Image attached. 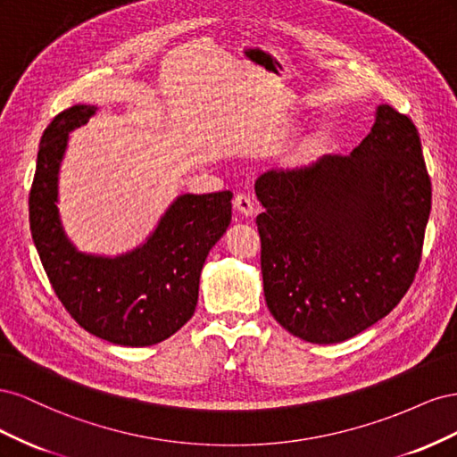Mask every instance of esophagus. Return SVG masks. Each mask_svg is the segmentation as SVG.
<instances>
[{"mask_svg":"<svg viewBox=\"0 0 457 457\" xmlns=\"http://www.w3.org/2000/svg\"><path fill=\"white\" fill-rule=\"evenodd\" d=\"M234 207H237V210L245 217H252L255 212V204L250 195H238L234 198Z\"/></svg>","mask_w":457,"mask_h":457,"instance_id":"esophagus-1","label":"esophagus"}]
</instances>
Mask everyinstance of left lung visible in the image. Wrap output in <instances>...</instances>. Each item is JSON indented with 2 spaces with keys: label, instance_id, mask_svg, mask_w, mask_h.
Returning <instances> with one entry per match:
<instances>
[{
  "label": "left lung",
  "instance_id": "obj_1",
  "mask_svg": "<svg viewBox=\"0 0 457 457\" xmlns=\"http://www.w3.org/2000/svg\"><path fill=\"white\" fill-rule=\"evenodd\" d=\"M265 207L262 289L289 334L328 345L351 339L389 314L421 262L431 213L420 133L389 104L349 156L326 154L255 181Z\"/></svg>",
  "mask_w": 457,
  "mask_h": 457
}]
</instances>
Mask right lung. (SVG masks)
Masks as SVG:
<instances>
[{
  "mask_svg": "<svg viewBox=\"0 0 457 457\" xmlns=\"http://www.w3.org/2000/svg\"><path fill=\"white\" fill-rule=\"evenodd\" d=\"M95 106L62 110L41 137L30 188V230L62 307L89 334L126 347L171 337L195 314L207 253L230 225L232 192L179 196L152 237L116 259L76 252L57 212V175L68 133Z\"/></svg>",
  "mask_w": 457,
  "mask_h": 457,
  "instance_id": "obj_1",
  "label": "right lung"
}]
</instances>
